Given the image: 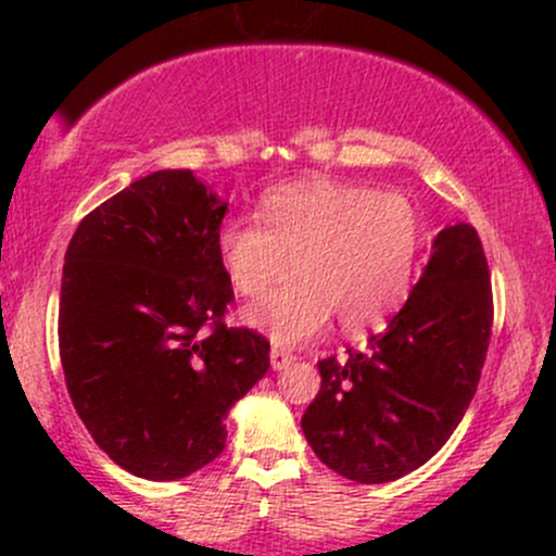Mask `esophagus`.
Masks as SVG:
<instances>
[{"instance_id":"esophagus-1","label":"esophagus","mask_w":556,"mask_h":556,"mask_svg":"<svg viewBox=\"0 0 556 556\" xmlns=\"http://www.w3.org/2000/svg\"><path fill=\"white\" fill-rule=\"evenodd\" d=\"M269 361H271V368H274V371H282V368L290 366V363L295 361V358H292V353H287V350L274 348L271 353H269Z\"/></svg>"}]
</instances>
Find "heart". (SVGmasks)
Here are the masks:
<instances>
[{"instance_id":"b5f03b06","label":"heart","mask_w":556,"mask_h":556,"mask_svg":"<svg viewBox=\"0 0 556 556\" xmlns=\"http://www.w3.org/2000/svg\"><path fill=\"white\" fill-rule=\"evenodd\" d=\"M261 216L222 225L216 251L245 298L264 295L295 271V282L245 311L248 327L279 348L316 337L331 316L342 329L376 327L405 303L424 245L410 198L334 180H300L261 198Z\"/></svg>"}]
</instances>
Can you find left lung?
Masks as SVG:
<instances>
[{
	"label": "left lung",
	"instance_id": "left-lung-1",
	"mask_svg": "<svg viewBox=\"0 0 556 556\" xmlns=\"http://www.w3.org/2000/svg\"><path fill=\"white\" fill-rule=\"evenodd\" d=\"M491 318L478 232L444 227L387 329L344 363L318 361L321 389L300 420L318 460L358 483L397 481L431 460L473 400Z\"/></svg>",
	"mask_w": 556,
	"mask_h": 556
}]
</instances>
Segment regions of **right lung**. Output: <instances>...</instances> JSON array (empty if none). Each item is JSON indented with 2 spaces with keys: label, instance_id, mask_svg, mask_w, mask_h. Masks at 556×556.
Returning a JSON list of instances; mask_svg holds the SVG:
<instances>
[{
  "label": "right lung",
  "instance_id": "right-lung-1",
  "mask_svg": "<svg viewBox=\"0 0 556 556\" xmlns=\"http://www.w3.org/2000/svg\"><path fill=\"white\" fill-rule=\"evenodd\" d=\"M227 203L190 169H159L75 229L60 358L75 410L119 468L177 481L222 455L229 407L269 371V342L222 321L216 235Z\"/></svg>",
  "mask_w": 556,
  "mask_h": 556
}]
</instances>
